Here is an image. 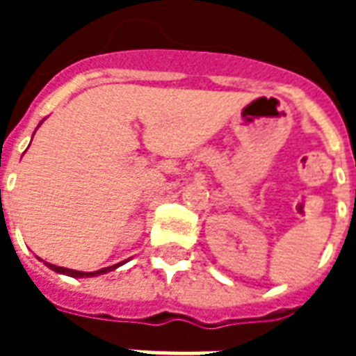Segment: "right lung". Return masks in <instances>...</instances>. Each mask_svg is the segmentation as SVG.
I'll list each match as a JSON object with an SVG mask.
<instances>
[{
    "label": "right lung",
    "mask_w": 356,
    "mask_h": 356,
    "mask_svg": "<svg viewBox=\"0 0 356 356\" xmlns=\"http://www.w3.org/2000/svg\"><path fill=\"white\" fill-rule=\"evenodd\" d=\"M124 263H118V265H112V267L99 268V270H93V273H83V270H74V268L57 267V265H53V263H45V265H47L51 270H55V273H60V275L72 276V278H88V276H99V275H104V273H110V270H114V268H118L120 265H124Z\"/></svg>",
    "instance_id": "right-lung-1"
}]
</instances>
